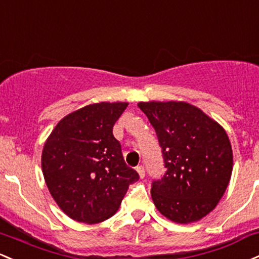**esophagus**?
I'll list each match as a JSON object with an SVG mask.
<instances>
[{"label":"esophagus","instance_id":"esophagus-1","mask_svg":"<svg viewBox=\"0 0 259 259\" xmlns=\"http://www.w3.org/2000/svg\"><path fill=\"white\" fill-rule=\"evenodd\" d=\"M136 172L139 173L140 178H144L145 177V168H144V166H138V167H136Z\"/></svg>","mask_w":259,"mask_h":259}]
</instances>
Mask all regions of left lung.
Wrapping results in <instances>:
<instances>
[{"label": "left lung", "mask_w": 259, "mask_h": 259, "mask_svg": "<svg viewBox=\"0 0 259 259\" xmlns=\"http://www.w3.org/2000/svg\"><path fill=\"white\" fill-rule=\"evenodd\" d=\"M162 149L164 172L152 182L156 208L173 223L200 220L229 186L232 149L220 124L187 102H140Z\"/></svg>", "instance_id": "8db88e82"}]
</instances>
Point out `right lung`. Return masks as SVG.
Listing matches in <instances>:
<instances>
[{
    "instance_id": "add662e5",
    "label": "right lung",
    "mask_w": 259,
    "mask_h": 259,
    "mask_svg": "<svg viewBox=\"0 0 259 259\" xmlns=\"http://www.w3.org/2000/svg\"><path fill=\"white\" fill-rule=\"evenodd\" d=\"M125 102H101L70 113L44 144L41 169L51 197L78 223L97 224L115 214L139 180L125 163L113 126Z\"/></svg>"
}]
</instances>
